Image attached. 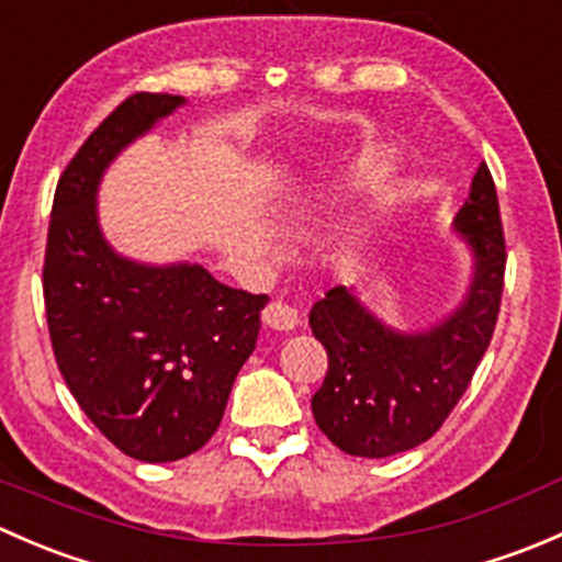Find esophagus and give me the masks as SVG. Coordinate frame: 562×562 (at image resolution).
Wrapping results in <instances>:
<instances>
[{"label":"esophagus","mask_w":562,"mask_h":562,"mask_svg":"<svg viewBox=\"0 0 562 562\" xmlns=\"http://www.w3.org/2000/svg\"><path fill=\"white\" fill-rule=\"evenodd\" d=\"M263 323L274 331H293L299 326V310L293 304L282 302V299H274V302L266 304Z\"/></svg>","instance_id":"esophagus-1"}]
</instances>
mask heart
Listing matches in <instances>:
<instances>
[{
    "mask_svg": "<svg viewBox=\"0 0 562 562\" xmlns=\"http://www.w3.org/2000/svg\"><path fill=\"white\" fill-rule=\"evenodd\" d=\"M383 162H386L383 160V155L364 157V160L353 168V173L342 181V187H337V192H334L331 201H345V198H350V195H356V192L364 190V187L383 171Z\"/></svg>",
    "mask_w": 562,
    "mask_h": 562,
    "instance_id": "1",
    "label": "heart"
}]
</instances>
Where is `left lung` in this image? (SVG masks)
I'll return each mask as SVG.
<instances>
[{
  "mask_svg": "<svg viewBox=\"0 0 562 562\" xmlns=\"http://www.w3.org/2000/svg\"><path fill=\"white\" fill-rule=\"evenodd\" d=\"M468 247L462 302L424 328H400L367 307L353 285L326 291L310 326L328 353L313 394L321 432L350 457H394L432 438L490 348L503 296L506 241L490 168L481 162L454 223Z\"/></svg>",
  "mask_w": 562,
  "mask_h": 562,
  "instance_id": "obj_1",
  "label": "left lung"
}]
</instances>
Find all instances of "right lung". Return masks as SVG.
<instances>
[{
    "instance_id": "right-lung-1",
    "label": "right lung",
    "mask_w": 562,
    "mask_h": 562,
    "mask_svg": "<svg viewBox=\"0 0 562 562\" xmlns=\"http://www.w3.org/2000/svg\"><path fill=\"white\" fill-rule=\"evenodd\" d=\"M181 105L179 94H133L89 135L56 184L45 247V315L61 378L94 427L140 462L190 457L217 432L269 304L201 263H146L105 239V171Z\"/></svg>"
}]
</instances>
